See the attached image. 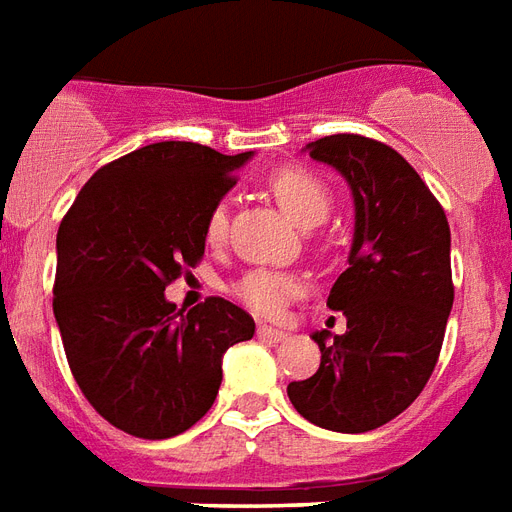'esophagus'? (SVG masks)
I'll use <instances>...</instances> for the list:
<instances>
[{
    "label": "esophagus",
    "mask_w": 512,
    "mask_h": 512,
    "mask_svg": "<svg viewBox=\"0 0 512 512\" xmlns=\"http://www.w3.org/2000/svg\"><path fill=\"white\" fill-rule=\"evenodd\" d=\"M259 337H264V340H286V332L283 329H272V326H259Z\"/></svg>",
    "instance_id": "obj_1"
}]
</instances>
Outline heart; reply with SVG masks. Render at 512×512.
I'll use <instances>...</instances> for the list:
<instances>
[{"label":"heart","instance_id":"heart-1","mask_svg":"<svg viewBox=\"0 0 512 512\" xmlns=\"http://www.w3.org/2000/svg\"><path fill=\"white\" fill-rule=\"evenodd\" d=\"M267 188L275 197L283 213L297 226L321 224L332 207V191L318 175L305 167H280L267 178ZM226 207L215 205L205 218V240L207 245H221L226 240ZM232 294L242 307L261 318H280L288 302L299 294V280L294 275L275 270H251L237 278L229 286Z\"/></svg>","mask_w":512,"mask_h":512}]
</instances>
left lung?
<instances>
[{"label": "left lung", "instance_id": "left-lung-1", "mask_svg": "<svg viewBox=\"0 0 512 512\" xmlns=\"http://www.w3.org/2000/svg\"><path fill=\"white\" fill-rule=\"evenodd\" d=\"M340 169L353 191L356 232L348 270L326 307L343 310L348 332L326 345L321 367L288 383L299 416L332 432L378 429L416 402L434 372L453 305L451 226L416 169L391 145L332 134L307 145Z\"/></svg>", "mask_w": 512, "mask_h": 512}]
</instances>
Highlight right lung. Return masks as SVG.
<instances>
[{"label": "right lung", "mask_w": 512, "mask_h": 512, "mask_svg": "<svg viewBox=\"0 0 512 512\" xmlns=\"http://www.w3.org/2000/svg\"><path fill=\"white\" fill-rule=\"evenodd\" d=\"M251 153L153 142L96 169L56 234L53 315L72 378L115 429L167 440L213 407L221 359L253 318L210 297L175 310L164 288L205 256V218Z\"/></svg>", "instance_id": "add662e5"}]
</instances>
